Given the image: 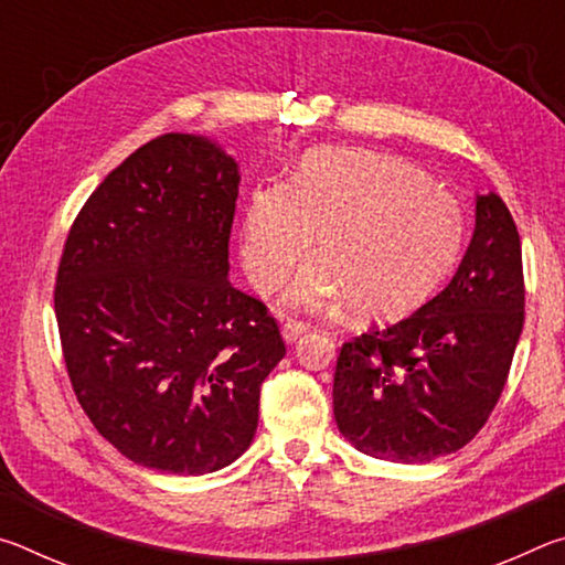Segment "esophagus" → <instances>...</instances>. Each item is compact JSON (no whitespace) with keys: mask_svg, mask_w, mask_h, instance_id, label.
Instances as JSON below:
<instances>
[{"mask_svg":"<svg viewBox=\"0 0 565 565\" xmlns=\"http://www.w3.org/2000/svg\"><path fill=\"white\" fill-rule=\"evenodd\" d=\"M306 331H309V327H306V323H301V321H286L284 329H281L286 343H296Z\"/></svg>","mask_w":565,"mask_h":565,"instance_id":"1","label":"esophagus"}]
</instances>
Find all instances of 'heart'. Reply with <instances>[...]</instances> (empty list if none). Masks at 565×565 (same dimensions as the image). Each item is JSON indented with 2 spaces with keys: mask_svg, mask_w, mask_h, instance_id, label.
Returning a JSON list of instances; mask_svg holds the SVG:
<instances>
[{
  "mask_svg": "<svg viewBox=\"0 0 565 565\" xmlns=\"http://www.w3.org/2000/svg\"><path fill=\"white\" fill-rule=\"evenodd\" d=\"M313 248L284 306L317 313L351 303L361 319L394 321L416 311L454 269L466 214L454 191L426 171L379 151L319 149L286 184L248 199L242 256L252 284L274 294Z\"/></svg>",
  "mask_w": 565,
  "mask_h": 565,
  "instance_id": "obj_1",
  "label": "heart"
}]
</instances>
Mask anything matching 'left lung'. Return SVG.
<instances>
[{"label": "left lung", "mask_w": 565, "mask_h": 565, "mask_svg": "<svg viewBox=\"0 0 565 565\" xmlns=\"http://www.w3.org/2000/svg\"><path fill=\"white\" fill-rule=\"evenodd\" d=\"M521 238L499 194L476 196V228L446 289L408 319L341 347L333 418L361 454L426 463L481 431L523 331Z\"/></svg>", "instance_id": "1"}]
</instances>
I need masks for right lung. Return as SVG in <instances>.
I'll list each match as a JSON object with an SVG mask.
<instances>
[{"label":"right lung","mask_w":565,"mask_h":565,"mask_svg":"<svg viewBox=\"0 0 565 565\" xmlns=\"http://www.w3.org/2000/svg\"><path fill=\"white\" fill-rule=\"evenodd\" d=\"M238 179L214 141L151 139L94 189L56 271L76 401L121 456L161 473L236 461L286 353L264 301L228 281Z\"/></svg>","instance_id":"right-lung-1"}]
</instances>
